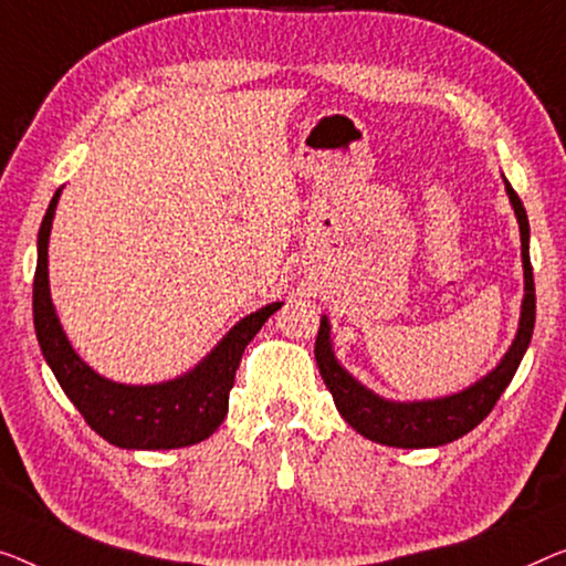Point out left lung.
<instances>
[{
  "label": "left lung",
  "mask_w": 566,
  "mask_h": 566,
  "mask_svg": "<svg viewBox=\"0 0 566 566\" xmlns=\"http://www.w3.org/2000/svg\"><path fill=\"white\" fill-rule=\"evenodd\" d=\"M505 192L516 213L518 231H521V259H524V302H521L518 331L513 337L511 348L505 350L501 364L493 370H488L483 378L470 384L468 389L458 394L440 396V399H421V401H394L384 399L368 386L358 381L356 376L348 374L335 358L333 337H331V319L323 315L319 319V331L315 340V360L319 376L327 389L333 394V401L340 417L364 434L366 440L401 447V450H421V447H440L447 442L460 440L483 421L495 401L501 399L505 386L511 384L513 374L518 370L521 358L534 335L536 323V292H534V269H531L528 256V216L516 190L505 180Z\"/></svg>",
  "instance_id": "8db88e82"
}]
</instances>
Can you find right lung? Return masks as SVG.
<instances>
[{"instance_id":"right-lung-1","label":"right lung","mask_w":566,"mask_h":566,"mask_svg":"<svg viewBox=\"0 0 566 566\" xmlns=\"http://www.w3.org/2000/svg\"><path fill=\"white\" fill-rule=\"evenodd\" d=\"M61 190L50 200L38 233V269L32 284V317L42 356L65 391L73 407L96 434L124 450H175L190 447L221 427L229 411V394L233 389L235 368L243 350L261 325L284 302H272L239 319L221 343L188 374L163 384H119L96 374L63 331L50 297L48 280V243Z\"/></svg>"}]
</instances>
